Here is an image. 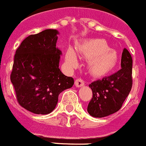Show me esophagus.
I'll use <instances>...</instances> for the list:
<instances>
[{"mask_svg":"<svg viewBox=\"0 0 146 146\" xmlns=\"http://www.w3.org/2000/svg\"><path fill=\"white\" fill-rule=\"evenodd\" d=\"M74 84H75L77 87H80L84 85V81L81 78H78L74 81Z\"/></svg>","mask_w":146,"mask_h":146,"instance_id":"esophagus-1","label":"esophagus"}]
</instances>
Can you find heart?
Listing matches in <instances>:
<instances>
[{
	"label": "heart",
	"instance_id": "heart-1",
	"mask_svg": "<svg viewBox=\"0 0 146 146\" xmlns=\"http://www.w3.org/2000/svg\"><path fill=\"white\" fill-rule=\"evenodd\" d=\"M78 52L89 59V69L92 74L101 76L111 72L116 66L118 57L116 51L110 48L102 39H90L78 46ZM66 62L70 68L78 66L76 53L68 48L65 56Z\"/></svg>",
	"mask_w": 146,
	"mask_h": 146
}]
</instances>
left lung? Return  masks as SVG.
<instances>
[{
    "instance_id": "8db88e82",
    "label": "left lung",
    "mask_w": 146,
    "mask_h": 146,
    "mask_svg": "<svg viewBox=\"0 0 146 146\" xmlns=\"http://www.w3.org/2000/svg\"><path fill=\"white\" fill-rule=\"evenodd\" d=\"M121 69L110 76L89 85L93 97L87 111L95 117H103L117 112L130 93L133 85L132 56L126 48L121 56Z\"/></svg>"
}]
</instances>
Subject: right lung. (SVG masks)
I'll return each mask as SVG.
<instances>
[{
  "mask_svg": "<svg viewBox=\"0 0 146 146\" xmlns=\"http://www.w3.org/2000/svg\"><path fill=\"white\" fill-rule=\"evenodd\" d=\"M58 34L56 29H46L28 36L14 56L10 80L16 100L38 115L52 112L59 94L74 84V79L59 68L62 52L56 47Z\"/></svg>",
  "mask_w": 146,
  "mask_h": 146,
  "instance_id": "obj_1",
  "label": "right lung"
}]
</instances>
